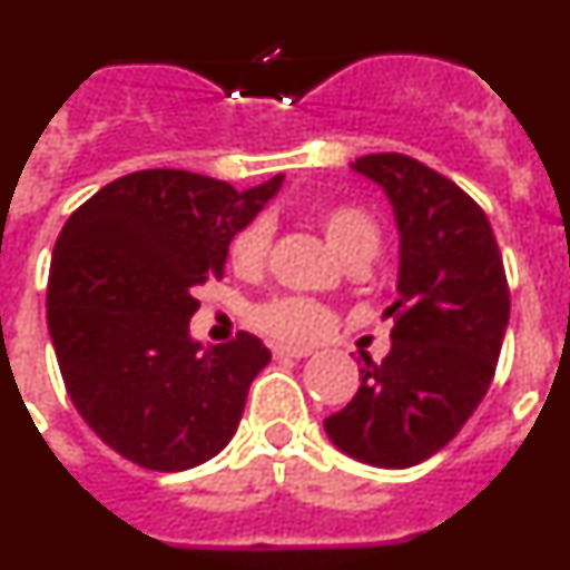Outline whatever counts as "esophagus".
<instances>
[{"instance_id": "esophagus-1", "label": "esophagus", "mask_w": 570, "mask_h": 570, "mask_svg": "<svg viewBox=\"0 0 570 570\" xmlns=\"http://www.w3.org/2000/svg\"><path fill=\"white\" fill-rule=\"evenodd\" d=\"M314 351L302 345H274V356H291V360H302V356H311Z\"/></svg>"}]
</instances>
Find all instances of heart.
Instances as JSON below:
<instances>
[{"mask_svg": "<svg viewBox=\"0 0 570 570\" xmlns=\"http://www.w3.org/2000/svg\"><path fill=\"white\" fill-rule=\"evenodd\" d=\"M322 234L331 242V248L347 262V265H365L380 254L382 228L374 216L360 205H325L316 214ZM271 223L265 216H256L248 225H242L228 245L230 268L239 276H254L265 268L271 254ZM248 320L262 334L282 342H311L328 328V311L316 299L296 294H276L256 302L248 311Z\"/></svg>", "mask_w": 570, "mask_h": 570, "instance_id": "obj_1", "label": "heart"}]
</instances>
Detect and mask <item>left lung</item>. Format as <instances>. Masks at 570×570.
<instances>
[{"label":"left lung","mask_w":570,"mask_h":570,"mask_svg":"<svg viewBox=\"0 0 570 570\" xmlns=\"http://www.w3.org/2000/svg\"><path fill=\"white\" fill-rule=\"evenodd\" d=\"M387 190L400 225V299L391 354L365 356L360 391L325 420L340 451L411 468L462 431L493 382L511 314L505 265L485 210L448 176L405 154L354 163Z\"/></svg>","instance_id":"obj_1"}]
</instances>
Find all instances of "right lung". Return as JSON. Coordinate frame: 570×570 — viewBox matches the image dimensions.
I'll return each mask as SVG.
<instances>
[{"mask_svg":"<svg viewBox=\"0 0 570 570\" xmlns=\"http://www.w3.org/2000/svg\"><path fill=\"white\" fill-rule=\"evenodd\" d=\"M282 174L236 190L174 168L119 176L79 205L53 248L48 328L70 402L116 454L185 471L236 434L271 351L254 334L199 351L194 291L225 276L228 245Z\"/></svg>","mask_w":570,"mask_h":570,"instance_id":"1","label":"right lung"}]
</instances>
